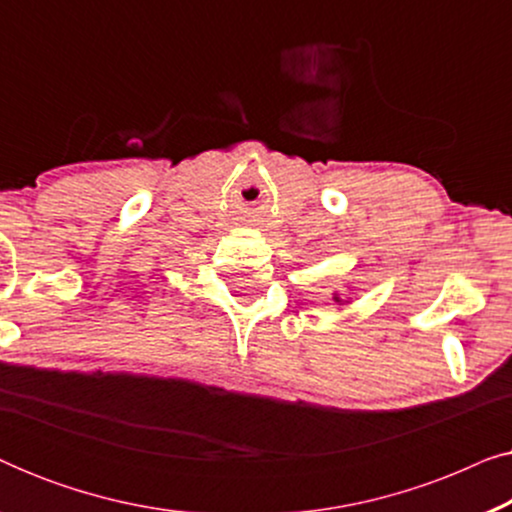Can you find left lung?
Returning a JSON list of instances; mask_svg holds the SVG:
<instances>
[{
    "mask_svg": "<svg viewBox=\"0 0 512 512\" xmlns=\"http://www.w3.org/2000/svg\"><path fill=\"white\" fill-rule=\"evenodd\" d=\"M333 300H335V303H338V305H345V303H349V300L342 298L340 293H333Z\"/></svg>",
    "mask_w": 512,
    "mask_h": 512,
    "instance_id": "1",
    "label": "left lung"
}]
</instances>
